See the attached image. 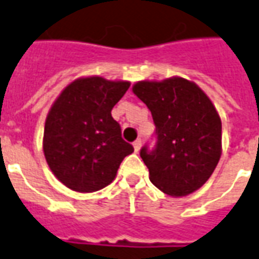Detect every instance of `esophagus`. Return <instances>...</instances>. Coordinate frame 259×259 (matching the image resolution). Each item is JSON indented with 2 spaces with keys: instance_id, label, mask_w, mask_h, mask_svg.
I'll return each instance as SVG.
<instances>
[{
  "instance_id": "esophagus-1",
  "label": "esophagus",
  "mask_w": 259,
  "mask_h": 259,
  "mask_svg": "<svg viewBox=\"0 0 259 259\" xmlns=\"http://www.w3.org/2000/svg\"><path fill=\"white\" fill-rule=\"evenodd\" d=\"M133 147H135V151H136V152L140 151V148H141V141H140V140H136L135 143H133Z\"/></svg>"
}]
</instances>
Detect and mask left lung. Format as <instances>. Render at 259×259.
I'll return each mask as SVG.
<instances>
[{"label":"left lung","mask_w":259,"mask_h":259,"mask_svg":"<svg viewBox=\"0 0 259 259\" xmlns=\"http://www.w3.org/2000/svg\"><path fill=\"white\" fill-rule=\"evenodd\" d=\"M132 90L151 111L157 127L155 148L140 151L151 183L172 197L198 190L222 154V122L209 97L179 76L141 80Z\"/></svg>","instance_id":"left-lung-1"}]
</instances>
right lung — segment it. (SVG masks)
Returning a JSON list of instances; mask_svg holds the SVG:
<instances>
[{
  "mask_svg": "<svg viewBox=\"0 0 259 259\" xmlns=\"http://www.w3.org/2000/svg\"><path fill=\"white\" fill-rule=\"evenodd\" d=\"M129 85L130 81L101 76L79 77L50 108L42 137L44 157L55 178L70 190L104 189L116 178L123 158L135 151L111 115Z\"/></svg>",
  "mask_w": 259,
  "mask_h": 259,
  "instance_id": "1",
  "label": "right lung"
}]
</instances>
